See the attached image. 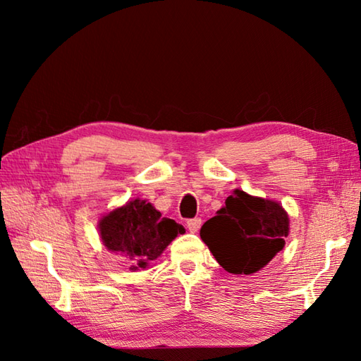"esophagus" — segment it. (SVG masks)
I'll return each instance as SVG.
<instances>
[{
  "label": "esophagus",
  "instance_id": "34e87169",
  "mask_svg": "<svg viewBox=\"0 0 361 361\" xmlns=\"http://www.w3.org/2000/svg\"><path fill=\"white\" fill-rule=\"evenodd\" d=\"M200 226H202V219H190V220H188V228H189V231L190 233H197L198 229H200Z\"/></svg>",
  "mask_w": 361,
  "mask_h": 361
}]
</instances>
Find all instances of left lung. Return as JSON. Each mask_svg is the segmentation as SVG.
<instances>
[{"instance_id":"obj_1","label":"left lung","mask_w":361,"mask_h":361,"mask_svg":"<svg viewBox=\"0 0 361 361\" xmlns=\"http://www.w3.org/2000/svg\"><path fill=\"white\" fill-rule=\"evenodd\" d=\"M288 231V214L278 202L235 189L200 237L228 273L252 274L283 248Z\"/></svg>"}]
</instances>
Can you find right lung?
I'll use <instances>...</instances> for the list:
<instances>
[{"instance_id":"add662e5","label":"right lung","mask_w":361,"mask_h":361,"mask_svg":"<svg viewBox=\"0 0 361 361\" xmlns=\"http://www.w3.org/2000/svg\"><path fill=\"white\" fill-rule=\"evenodd\" d=\"M99 234L105 248L124 255L132 264L130 270L136 271L159 257L176 235L185 234V228L161 217L147 200L136 198L99 220Z\"/></svg>"}]
</instances>
